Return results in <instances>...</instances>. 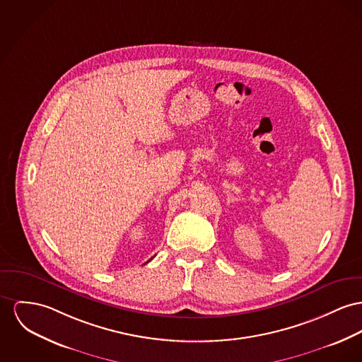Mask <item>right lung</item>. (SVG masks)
<instances>
[{
  "label": "right lung",
  "mask_w": 362,
  "mask_h": 362,
  "mask_svg": "<svg viewBox=\"0 0 362 362\" xmlns=\"http://www.w3.org/2000/svg\"><path fill=\"white\" fill-rule=\"evenodd\" d=\"M151 259H152V258H151ZM151 259H149V261H151Z\"/></svg>",
  "instance_id": "right-lung-1"
}]
</instances>
